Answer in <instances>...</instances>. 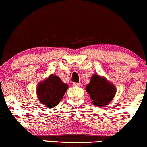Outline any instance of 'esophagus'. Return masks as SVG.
<instances>
[{"mask_svg": "<svg viewBox=\"0 0 147 147\" xmlns=\"http://www.w3.org/2000/svg\"><path fill=\"white\" fill-rule=\"evenodd\" d=\"M73 86H76V87H80L81 86V84L80 83H73Z\"/></svg>", "mask_w": 147, "mask_h": 147, "instance_id": "obj_1", "label": "esophagus"}]
</instances>
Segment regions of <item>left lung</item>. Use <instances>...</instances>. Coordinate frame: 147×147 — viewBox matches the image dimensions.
<instances>
[{
  "mask_svg": "<svg viewBox=\"0 0 147 147\" xmlns=\"http://www.w3.org/2000/svg\"><path fill=\"white\" fill-rule=\"evenodd\" d=\"M86 89L93 103L98 107L108 105L116 93L114 85L96 74L92 76L90 84L86 86Z\"/></svg>",
  "mask_w": 147,
  "mask_h": 147,
  "instance_id": "1",
  "label": "left lung"
}]
</instances>
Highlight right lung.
<instances>
[{
	"label": "right lung",
	"instance_id": "right-lung-1",
	"mask_svg": "<svg viewBox=\"0 0 147 147\" xmlns=\"http://www.w3.org/2000/svg\"><path fill=\"white\" fill-rule=\"evenodd\" d=\"M68 85L63 84L58 76L51 74L37 86V93L41 103L45 107H55L64 96Z\"/></svg>",
	"mask_w": 147,
	"mask_h": 147
}]
</instances>
